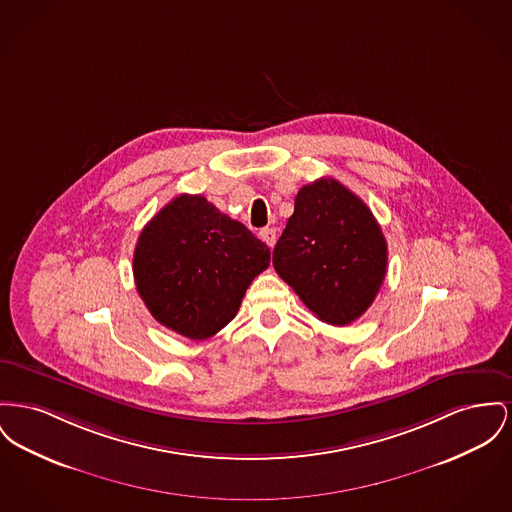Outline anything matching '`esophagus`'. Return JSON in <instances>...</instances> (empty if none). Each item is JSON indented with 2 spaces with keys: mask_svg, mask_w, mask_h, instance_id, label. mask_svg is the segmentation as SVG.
Wrapping results in <instances>:
<instances>
[{
  "mask_svg": "<svg viewBox=\"0 0 512 512\" xmlns=\"http://www.w3.org/2000/svg\"><path fill=\"white\" fill-rule=\"evenodd\" d=\"M259 238L265 241L269 247H274V243H276V230L274 228H263L259 232Z\"/></svg>",
  "mask_w": 512,
  "mask_h": 512,
  "instance_id": "34e87169",
  "label": "esophagus"
}]
</instances>
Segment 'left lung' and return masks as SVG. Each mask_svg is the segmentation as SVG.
<instances>
[{"instance_id":"left-lung-1","label":"left lung","mask_w":512,"mask_h":512,"mask_svg":"<svg viewBox=\"0 0 512 512\" xmlns=\"http://www.w3.org/2000/svg\"><path fill=\"white\" fill-rule=\"evenodd\" d=\"M272 265L309 311L344 327L375 300L387 274V241L358 195L321 178L298 191Z\"/></svg>"}]
</instances>
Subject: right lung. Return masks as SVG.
Returning <instances> with one entry per match:
<instances>
[{
	"mask_svg": "<svg viewBox=\"0 0 512 512\" xmlns=\"http://www.w3.org/2000/svg\"><path fill=\"white\" fill-rule=\"evenodd\" d=\"M269 263L267 243L203 195L183 193L143 228L133 276L160 325L205 340L236 317L245 290Z\"/></svg>",
	"mask_w": 512,
	"mask_h": 512,
	"instance_id": "add662e5",
	"label": "right lung"
}]
</instances>
